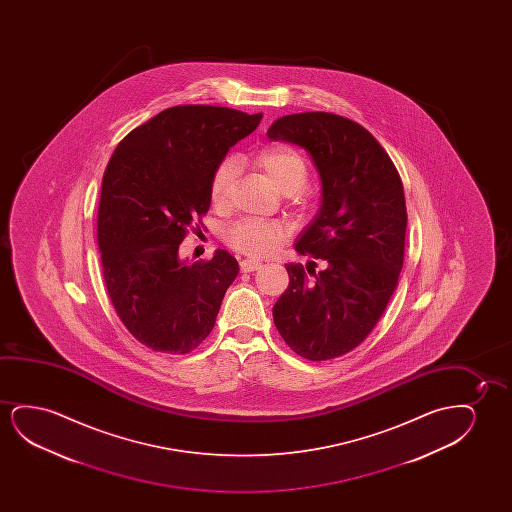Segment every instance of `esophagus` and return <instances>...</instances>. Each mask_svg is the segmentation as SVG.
<instances>
[{
    "instance_id": "esophagus-1",
    "label": "esophagus",
    "mask_w": 512,
    "mask_h": 512,
    "mask_svg": "<svg viewBox=\"0 0 512 512\" xmlns=\"http://www.w3.org/2000/svg\"><path fill=\"white\" fill-rule=\"evenodd\" d=\"M260 266H262V262H260V260L255 259H245L239 262V267H241V271H243V273L257 271V269H259Z\"/></svg>"
}]
</instances>
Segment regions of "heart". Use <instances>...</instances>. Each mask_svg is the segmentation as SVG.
<instances>
[{
    "instance_id": "b5f03b06",
    "label": "heart",
    "mask_w": 512,
    "mask_h": 512,
    "mask_svg": "<svg viewBox=\"0 0 512 512\" xmlns=\"http://www.w3.org/2000/svg\"><path fill=\"white\" fill-rule=\"evenodd\" d=\"M259 168L269 176L276 189L287 194L290 204L297 210L308 206V192L304 183L308 182V162L304 161L295 148L288 145H271L262 148L257 154ZM239 175V162L236 157H224L211 171L210 201L213 206H225L232 196L234 183ZM288 236V227L278 220L264 218H243L225 231V241L236 252L250 257H266L276 250Z\"/></svg>"
}]
</instances>
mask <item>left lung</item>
<instances>
[{
	"mask_svg": "<svg viewBox=\"0 0 512 512\" xmlns=\"http://www.w3.org/2000/svg\"><path fill=\"white\" fill-rule=\"evenodd\" d=\"M271 140L308 150L322 178V208L295 250L322 260L287 264L288 287L274 304L283 341L313 362L341 357L371 334L399 283L406 197L399 171L365 127L329 112L285 115Z\"/></svg>",
	"mask_w": 512,
	"mask_h": 512,
	"instance_id": "left-lung-1",
	"label": "left lung"
}]
</instances>
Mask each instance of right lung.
<instances>
[{"mask_svg":"<svg viewBox=\"0 0 512 512\" xmlns=\"http://www.w3.org/2000/svg\"><path fill=\"white\" fill-rule=\"evenodd\" d=\"M260 119L227 106H171L108 161L98 210L103 280L120 322L154 351L185 355L215 327L238 260L217 250L187 264L178 246L210 210L211 171Z\"/></svg>","mask_w":512,"mask_h":512,"instance_id":"add662e5","label":"right lung"}]
</instances>
